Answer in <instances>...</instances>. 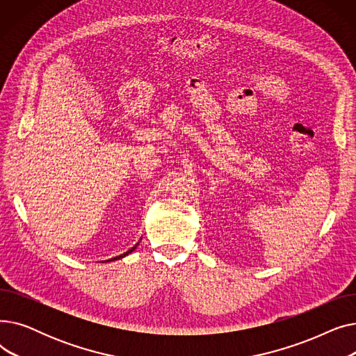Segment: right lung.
Masks as SVG:
<instances>
[{
    "mask_svg": "<svg viewBox=\"0 0 356 356\" xmlns=\"http://www.w3.org/2000/svg\"><path fill=\"white\" fill-rule=\"evenodd\" d=\"M137 245H138V244H136V247H133V248H131V250H128V251H127V252H124L122 255H118V257H115V258H111V259H106V261H105V263H108V261H115V259H120V258H122V257L128 255L129 252H133V251H134V250L137 248Z\"/></svg>",
    "mask_w": 356,
    "mask_h": 356,
    "instance_id": "add662e5",
    "label": "right lung"
}]
</instances>
